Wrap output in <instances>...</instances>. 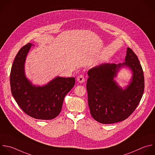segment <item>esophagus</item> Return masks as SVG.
Wrapping results in <instances>:
<instances>
[{
	"mask_svg": "<svg viewBox=\"0 0 155 155\" xmlns=\"http://www.w3.org/2000/svg\"><path fill=\"white\" fill-rule=\"evenodd\" d=\"M77 81L80 83H83L84 81V78L83 75H80L79 76L77 77Z\"/></svg>",
	"mask_w": 155,
	"mask_h": 155,
	"instance_id": "1",
	"label": "esophagus"
}]
</instances>
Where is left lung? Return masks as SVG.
<instances>
[{
    "instance_id": "8db88e82",
    "label": "left lung",
    "mask_w": 155,
    "mask_h": 155,
    "mask_svg": "<svg viewBox=\"0 0 155 155\" xmlns=\"http://www.w3.org/2000/svg\"><path fill=\"white\" fill-rule=\"evenodd\" d=\"M125 62L104 63L91 69L86 89L88 105L92 117L97 122L110 124L123 121L136 110L144 91L143 72L137 57L127 48ZM122 67L132 71V81L125 90L114 80Z\"/></svg>"
}]
</instances>
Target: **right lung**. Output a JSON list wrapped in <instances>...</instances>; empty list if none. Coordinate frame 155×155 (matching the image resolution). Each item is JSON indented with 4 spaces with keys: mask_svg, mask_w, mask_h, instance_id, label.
<instances>
[{
    "mask_svg": "<svg viewBox=\"0 0 155 155\" xmlns=\"http://www.w3.org/2000/svg\"><path fill=\"white\" fill-rule=\"evenodd\" d=\"M33 45L23 46L18 51L12 67L10 86L13 97L22 110L36 119L51 120L60 113L66 95L74 86V77H57L47 84L36 86L26 78L24 64Z\"/></svg>",
    "mask_w": 155,
    "mask_h": 155,
    "instance_id": "right-lung-1",
    "label": "right lung"
}]
</instances>
